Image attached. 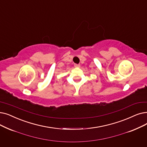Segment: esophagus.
<instances>
[{
  "mask_svg": "<svg viewBox=\"0 0 147 147\" xmlns=\"http://www.w3.org/2000/svg\"><path fill=\"white\" fill-rule=\"evenodd\" d=\"M74 66L75 67L78 68V67H80V64H77V63H74Z\"/></svg>",
  "mask_w": 147,
  "mask_h": 147,
  "instance_id": "1",
  "label": "esophagus"
}]
</instances>
